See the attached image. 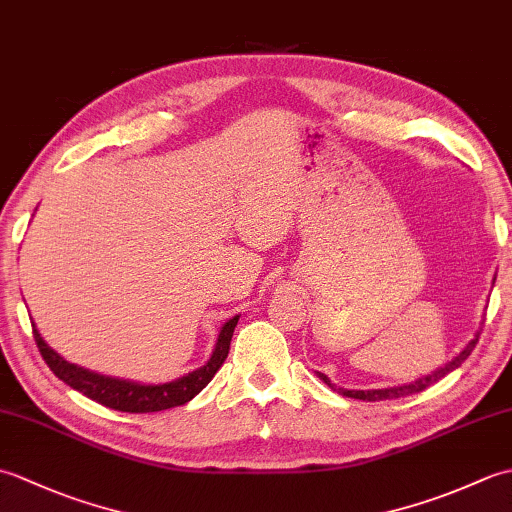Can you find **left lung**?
<instances>
[{
	"label": "left lung",
	"mask_w": 512,
	"mask_h": 512,
	"mask_svg": "<svg viewBox=\"0 0 512 512\" xmlns=\"http://www.w3.org/2000/svg\"><path fill=\"white\" fill-rule=\"evenodd\" d=\"M480 334H482V330L475 334V339L464 347V350L453 358L451 363H447L444 367H440L438 372H433V374H429V376H424V378H418L416 383H409V385H400V387H387V389H367V391H363V389H358V391H354V389H339L343 396H347V398H356V400H367V402H378V400H396V398H405V396H411V394H420V391H424L427 389L429 385H433V383H438V380H442L444 376H447L449 372H453V369H458L466 358L471 356V352L475 350V345H477V341H480ZM325 383H328L330 387H334L330 380H328V376H323V374H319Z\"/></svg>",
	"instance_id": "1"
}]
</instances>
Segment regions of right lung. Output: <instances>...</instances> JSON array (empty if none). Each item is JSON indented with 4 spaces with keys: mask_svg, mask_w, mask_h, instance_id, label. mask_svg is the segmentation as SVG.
<instances>
[{
    "mask_svg": "<svg viewBox=\"0 0 512 512\" xmlns=\"http://www.w3.org/2000/svg\"><path fill=\"white\" fill-rule=\"evenodd\" d=\"M237 321L239 317H233L231 321L224 323L220 336H217L215 352L209 358V363L165 385H138V383H129V380H118V378L88 372V369L63 361V358L41 339V334L37 332L35 325H32V336H35L43 361L48 363L52 374L61 378L65 385H70L72 389L81 391L83 396H88L99 402V405H105L114 411L151 413V411L180 407L184 402H189L191 398L198 396L200 391L211 383V378L215 376L217 369H220L222 363L226 361Z\"/></svg>",
    "mask_w": 512,
    "mask_h": 512,
    "instance_id": "right-lung-1",
    "label": "right lung"
}]
</instances>
